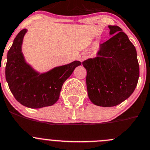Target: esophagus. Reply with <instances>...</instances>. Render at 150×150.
Segmentation results:
<instances>
[{"instance_id":"obj_1","label":"esophagus","mask_w":150,"mask_h":150,"mask_svg":"<svg viewBox=\"0 0 150 150\" xmlns=\"http://www.w3.org/2000/svg\"><path fill=\"white\" fill-rule=\"evenodd\" d=\"M86 58H87V56H86V54H81V55H79V57H78V60L82 62V61H83L84 60H86Z\"/></svg>"}]
</instances>
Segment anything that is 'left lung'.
I'll return each instance as SVG.
<instances>
[{
	"label": "left lung",
	"instance_id": "8db88e82",
	"mask_svg": "<svg viewBox=\"0 0 150 150\" xmlns=\"http://www.w3.org/2000/svg\"><path fill=\"white\" fill-rule=\"evenodd\" d=\"M112 36L99 45L96 58L82 63L86 69L89 98L99 107L120 104L135 90L139 78L135 47L117 26H108Z\"/></svg>",
	"mask_w": 150,
	"mask_h": 150
}]
</instances>
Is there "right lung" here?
I'll list each match as a JSON object with an SVG mask.
<instances>
[{
	"label": "right lung",
	"instance_id": "add662e5",
	"mask_svg": "<svg viewBox=\"0 0 150 150\" xmlns=\"http://www.w3.org/2000/svg\"><path fill=\"white\" fill-rule=\"evenodd\" d=\"M27 29H23L14 40L7 53L6 80L14 97L29 108L50 107L58 101L66 80L81 63L75 61L46 72L36 71L25 60L22 43Z\"/></svg>",
	"mask_w": 150,
	"mask_h": 150
}]
</instances>
